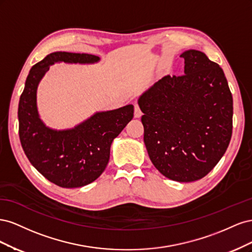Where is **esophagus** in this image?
<instances>
[{"label": "esophagus", "mask_w": 252, "mask_h": 252, "mask_svg": "<svg viewBox=\"0 0 252 252\" xmlns=\"http://www.w3.org/2000/svg\"><path fill=\"white\" fill-rule=\"evenodd\" d=\"M142 111H141V109H140V107H139V105L138 104H135L134 105V118L135 119H139V118H141L142 117Z\"/></svg>", "instance_id": "obj_1"}]
</instances>
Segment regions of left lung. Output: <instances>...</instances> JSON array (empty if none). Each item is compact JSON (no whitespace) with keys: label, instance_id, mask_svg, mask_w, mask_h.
Segmentation results:
<instances>
[{"label":"left lung","instance_id":"obj_1","mask_svg":"<svg viewBox=\"0 0 252 252\" xmlns=\"http://www.w3.org/2000/svg\"><path fill=\"white\" fill-rule=\"evenodd\" d=\"M184 74L166 75L139 97L144 143L156 168L177 182L211 171L229 145L233 101L224 71L204 52L189 49Z\"/></svg>","mask_w":252,"mask_h":252}]
</instances>
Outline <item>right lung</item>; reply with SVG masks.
<instances>
[{
    "mask_svg": "<svg viewBox=\"0 0 252 252\" xmlns=\"http://www.w3.org/2000/svg\"><path fill=\"white\" fill-rule=\"evenodd\" d=\"M100 57L56 51L32 66L20 97L19 135L29 162L48 181L63 188L83 187L95 181L109 162L113 140L133 118V105L96 111L68 129L50 128L37 109V87L55 63L95 64Z\"/></svg>",
    "mask_w": 252,
    "mask_h": 252,
    "instance_id": "add662e5",
    "label": "right lung"
}]
</instances>
